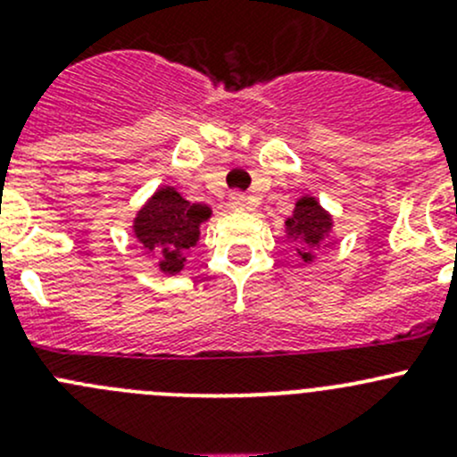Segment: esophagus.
<instances>
[{
	"label": "esophagus",
	"mask_w": 457,
	"mask_h": 457,
	"mask_svg": "<svg viewBox=\"0 0 457 457\" xmlns=\"http://www.w3.org/2000/svg\"><path fill=\"white\" fill-rule=\"evenodd\" d=\"M228 203H229V207H232V210H245L247 196L241 195V192H234V195H229Z\"/></svg>",
	"instance_id": "34e87169"
}]
</instances>
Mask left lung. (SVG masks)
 Wrapping results in <instances>:
<instances>
[{
	"label": "left lung",
	"instance_id": "1",
	"mask_svg": "<svg viewBox=\"0 0 457 457\" xmlns=\"http://www.w3.org/2000/svg\"><path fill=\"white\" fill-rule=\"evenodd\" d=\"M331 214L318 203L316 196H301L294 207V214L285 220V234L289 241H301L303 250H296L303 262L314 261L316 247L325 243L331 232Z\"/></svg>",
	"mask_w": 457,
	"mask_h": 457
}]
</instances>
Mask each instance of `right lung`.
<instances>
[{
    "instance_id": "obj_1",
    "label": "right lung",
    "mask_w": 457,
    "mask_h": 457,
    "mask_svg": "<svg viewBox=\"0 0 457 457\" xmlns=\"http://www.w3.org/2000/svg\"><path fill=\"white\" fill-rule=\"evenodd\" d=\"M210 216L207 205L186 201L177 187L163 186L137 212L132 232L163 274H179L186 267V252L196 245L201 225Z\"/></svg>"
}]
</instances>
